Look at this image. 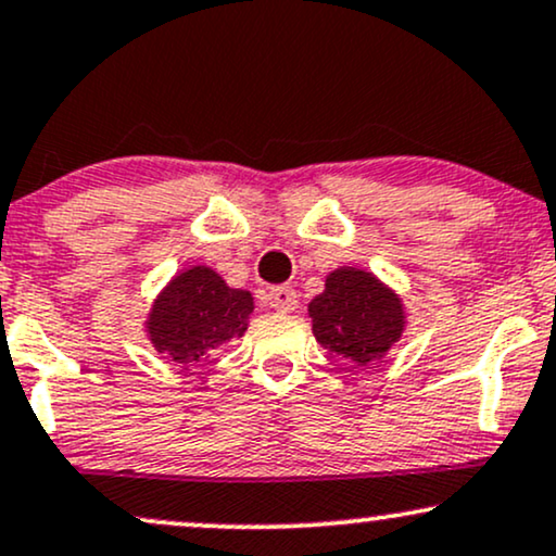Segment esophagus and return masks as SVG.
Segmentation results:
<instances>
[{"label":"esophagus","instance_id":"34e87169","mask_svg":"<svg viewBox=\"0 0 556 556\" xmlns=\"http://www.w3.org/2000/svg\"><path fill=\"white\" fill-rule=\"evenodd\" d=\"M266 305L274 307V311H282V313L295 311V307H298V292L292 290L290 285L271 287V290L266 292Z\"/></svg>","mask_w":556,"mask_h":556}]
</instances>
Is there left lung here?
I'll return each mask as SVG.
<instances>
[{"label": "left lung", "instance_id": "1", "mask_svg": "<svg viewBox=\"0 0 556 556\" xmlns=\"http://www.w3.org/2000/svg\"><path fill=\"white\" fill-rule=\"evenodd\" d=\"M307 316L324 350L359 367L380 363L406 329L404 300L357 266L333 269L324 292L307 305Z\"/></svg>", "mask_w": 556, "mask_h": 556}]
</instances>
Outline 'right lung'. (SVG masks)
I'll return each instance as SVG.
<instances>
[{"mask_svg": "<svg viewBox=\"0 0 556 556\" xmlns=\"http://www.w3.org/2000/svg\"><path fill=\"white\" fill-rule=\"evenodd\" d=\"M253 298L236 290L210 266L178 271L147 313L144 331L152 346L184 370L249 329Z\"/></svg>", "mask_w": 556, "mask_h": 556, "instance_id": "1", "label": "right lung"}]
</instances>
